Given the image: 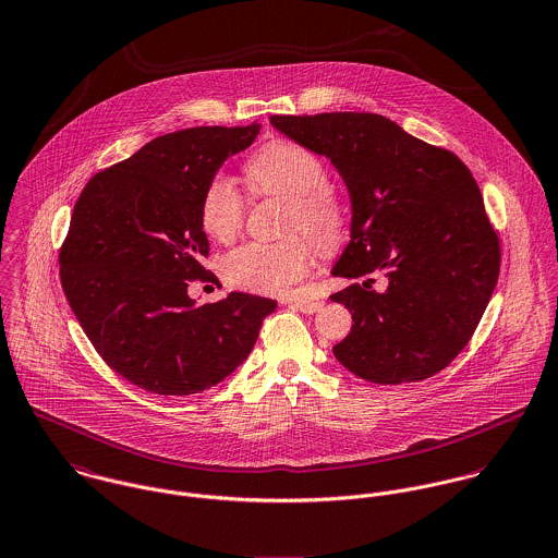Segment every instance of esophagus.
<instances>
[{"instance_id": "34e87169", "label": "esophagus", "mask_w": 558, "mask_h": 558, "mask_svg": "<svg viewBox=\"0 0 558 558\" xmlns=\"http://www.w3.org/2000/svg\"><path fill=\"white\" fill-rule=\"evenodd\" d=\"M291 304H293L295 308L302 310L304 314H314V312H318V310L323 308V302H318V300H293Z\"/></svg>"}]
</instances>
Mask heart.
<instances>
[{
    "instance_id": "b5f03b06",
    "label": "heart",
    "mask_w": 558,
    "mask_h": 558,
    "mask_svg": "<svg viewBox=\"0 0 558 558\" xmlns=\"http://www.w3.org/2000/svg\"><path fill=\"white\" fill-rule=\"evenodd\" d=\"M250 184L260 196H276L289 203L284 233L289 238L265 244L250 242L225 258V278L238 289L265 295H282L302 282L316 260V251L329 256L347 240V211L327 187L325 162L300 143L271 141L263 145L246 165ZM246 201L235 182L214 175L201 196V225L209 238L229 244L244 229Z\"/></svg>"
}]
</instances>
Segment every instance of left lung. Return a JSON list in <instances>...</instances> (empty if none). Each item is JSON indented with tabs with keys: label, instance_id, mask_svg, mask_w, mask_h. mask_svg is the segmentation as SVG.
Masks as SVG:
<instances>
[{
	"label": "left lung",
	"instance_id": "left-lung-1",
	"mask_svg": "<svg viewBox=\"0 0 558 558\" xmlns=\"http://www.w3.org/2000/svg\"><path fill=\"white\" fill-rule=\"evenodd\" d=\"M327 156L351 194V244L333 293L353 327L333 347L347 371L378 385L430 378L469 344L500 269V242L469 167L376 113L271 116ZM376 275L386 289L374 292Z\"/></svg>",
	"mask_w": 558,
	"mask_h": 558
}]
</instances>
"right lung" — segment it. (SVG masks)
I'll list each match as a JSON object with an SVG mask.
<instances>
[{"label":"right lung","mask_w":558,"mask_h":558,"mask_svg":"<svg viewBox=\"0 0 558 558\" xmlns=\"http://www.w3.org/2000/svg\"><path fill=\"white\" fill-rule=\"evenodd\" d=\"M260 124L162 134L83 187L60 248L62 289L109 368L158 396H190L248 357L276 302L248 293L194 306L209 242L201 196Z\"/></svg>","instance_id":"right-lung-1"}]
</instances>
